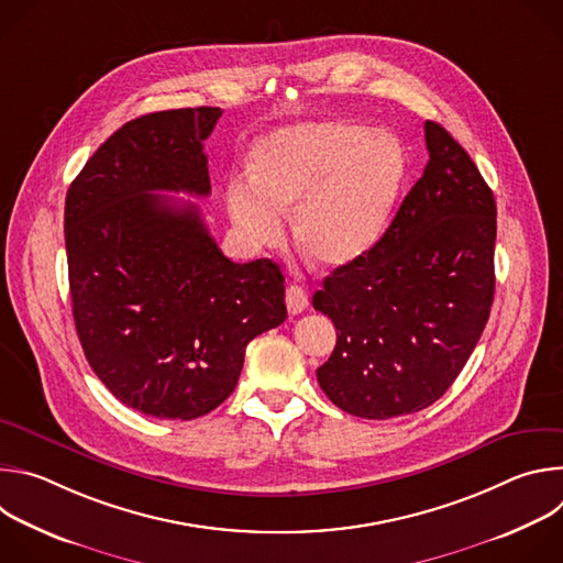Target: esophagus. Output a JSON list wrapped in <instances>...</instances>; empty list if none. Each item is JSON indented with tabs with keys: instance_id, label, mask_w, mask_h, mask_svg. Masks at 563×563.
I'll return each mask as SVG.
<instances>
[{
	"instance_id": "34e87169",
	"label": "esophagus",
	"mask_w": 563,
	"mask_h": 563,
	"mask_svg": "<svg viewBox=\"0 0 563 563\" xmlns=\"http://www.w3.org/2000/svg\"><path fill=\"white\" fill-rule=\"evenodd\" d=\"M285 302H287L289 313L296 316V313H300V311L307 309L309 296H307V291H305L300 285H289L287 291H285Z\"/></svg>"
}]
</instances>
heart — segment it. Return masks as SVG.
Returning <instances> with one entry per match:
<instances>
[{
  "instance_id": "b5f03b06",
  "label": "heart",
  "mask_w": 563,
  "mask_h": 563,
  "mask_svg": "<svg viewBox=\"0 0 563 563\" xmlns=\"http://www.w3.org/2000/svg\"><path fill=\"white\" fill-rule=\"evenodd\" d=\"M252 176L227 183V211L252 247H276L283 213L294 209L296 245L320 267L339 269L383 235L404 187L408 157L383 129L311 120L263 135L250 155Z\"/></svg>"
}]
</instances>
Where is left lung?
I'll return each instance as SVG.
<instances>
[{
    "mask_svg": "<svg viewBox=\"0 0 563 563\" xmlns=\"http://www.w3.org/2000/svg\"><path fill=\"white\" fill-rule=\"evenodd\" d=\"M426 146L423 176L383 238L313 294V309L336 325L318 385L361 419L412 415L439 400L476 347L495 298V196L432 120Z\"/></svg>",
    "mask_w": 563,
    "mask_h": 563,
    "instance_id": "obj_1",
    "label": "left lung"
}]
</instances>
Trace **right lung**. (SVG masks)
Returning a JSON list of instances; mask_svg holds the SVG:
<instances>
[{
	"instance_id": "1",
	"label": "right lung",
	"mask_w": 563,
	"mask_h": 563,
	"mask_svg": "<svg viewBox=\"0 0 563 563\" xmlns=\"http://www.w3.org/2000/svg\"><path fill=\"white\" fill-rule=\"evenodd\" d=\"M220 115L198 107L126 122L66 194L79 343L109 391L155 419L216 410L235 389L247 343L287 318L276 263H231L194 202L157 194H211L202 142Z\"/></svg>"
}]
</instances>
